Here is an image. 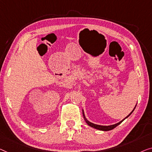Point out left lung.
I'll return each mask as SVG.
<instances>
[{"instance_id":"left-lung-1","label":"left lung","mask_w":152,"mask_h":152,"mask_svg":"<svg viewBox=\"0 0 152 152\" xmlns=\"http://www.w3.org/2000/svg\"><path fill=\"white\" fill-rule=\"evenodd\" d=\"M137 106V105H136ZM136 106H135V107H134V109L132 110V111L131 112L130 114H129L128 116H127L126 117H125V118H124L123 120H121V121H119V123H117V124H113V125H110V126H100V125H97V124H93V123H91V122H90V121H88V120L87 119V118H86L85 117V114H84V110H83V117H84V119H85V121H86V123H87L88 125H89V126H91V127H92V128H96V129H97V130H102V131H108V130H113V129H114L115 128H116V127L118 126V125H119L121 123L122 121H124V120H125L126 118H128V117L130 116V115L132 114V112L134 111V109H135V108H136Z\"/></svg>"}]
</instances>
